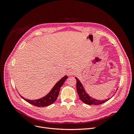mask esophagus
<instances>
[{"instance_id":"1","label":"esophagus","mask_w":134,"mask_h":134,"mask_svg":"<svg viewBox=\"0 0 134 134\" xmlns=\"http://www.w3.org/2000/svg\"><path fill=\"white\" fill-rule=\"evenodd\" d=\"M75 74V72L73 70H70V71L68 72V75H73Z\"/></svg>"}]
</instances>
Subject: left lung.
<instances>
[{
	"instance_id": "left-lung-1",
	"label": "left lung",
	"mask_w": 134,
	"mask_h": 134,
	"mask_svg": "<svg viewBox=\"0 0 134 134\" xmlns=\"http://www.w3.org/2000/svg\"><path fill=\"white\" fill-rule=\"evenodd\" d=\"M76 80V90L77 92L79 95L80 99L85 104L88 105H99L102 104L105 102L109 100L110 98L108 99H105L104 100H97L90 97L86 92V91L84 89V87L80 81L78 79V78L75 77Z\"/></svg>"
}]
</instances>
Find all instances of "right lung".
Wrapping results in <instances>:
<instances>
[{"mask_svg":"<svg viewBox=\"0 0 134 134\" xmlns=\"http://www.w3.org/2000/svg\"><path fill=\"white\" fill-rule=\"evenodd\" d=\"M67 78H68V76L67 75L63 76L62 78H61L59 81H58L56 83V84L52 88V89L51 90L50 92H49L46 96L40 98V99L30 100V99H26V98H24L20 94L19 95L26 102L33 105H35V106L37 107H47L48 105H50L53 104L56 101V100L57 99V98L59 96L60 88L61 86L63 85V83L65 82V81Z\"/></svg>","mask_w":134,"mask_h":134,"instance_id":"add662e5","label":"right lung"}]
</instances>
